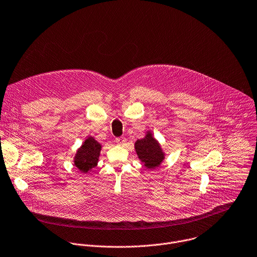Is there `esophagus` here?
<instances>
[{
  "instance_id": "34e87169",
  "label": "esophagus",
  "mask_w": 257,
  "mask_h": 257,
  "mask_svg": "<svg viewBox=\"0 0 257 257\" xmlns=\"http://www.w3.org/2000/svg\"><path fill=\"white\" fill-rule=\"evenodd\" d=\"M125 141H126V139L123 138V137H118V138L115 139V142H116L117 144H119V145H123V144L125 143Z\"/></svg>"
}]
</instances>
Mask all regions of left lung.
<instances>
[{"instance_id":"obj_1","label":"left lung","mask_w":257,"mask_h":257,"mask_svg":"<svg viewBox=\"0 0 257 257\" xmlns=\"http://www.w3.org/2000/svg\"><path fill=\"white\" fill-rule=\"evenodd\" d=\"M135 149L140 160L144 162L145 166L149 169L158 167L164 159V154L158 142L152 137L150 132H148L144 138L136 141Z\"/></svg>"}]
</instances>
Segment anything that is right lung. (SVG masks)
I'll return each instance as SVG.
<instances>
[{"mask_svg": "<svg viewBox=\"0 0 257 257\" xmlns=\"http://www.w3.org/2000/svg\"><path fill=\"white\" fill-rule=\"evenodd\" d=\"M100 151L101 145L93 137H89L77 151L74 159L76 167L81 172L87 173L97 165Z\"/></svg>", "mask_w": 257, "mask_h": 257, "instance_id": "add662e5", "label": "right lung"}]
</instances>
